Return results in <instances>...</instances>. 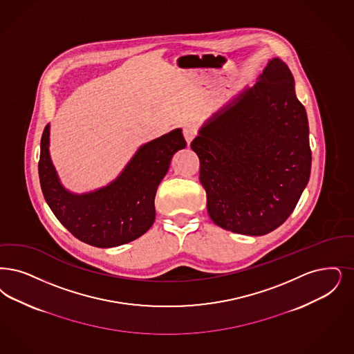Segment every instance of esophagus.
<instances>
[{"label": "esophagus", "mask_w": 354, "mask_h": 354, "mask_svg": "<svg viewBox=\"0 0 354 354\" xmlns=\"http://www.w3.org/2000/svg\"><path fill=\"white\" fill-rule=\"evenodd\" d=\"M183 134L185 141L189 145L191 142L194 141V138H195L196 134H198V124H195V122H188V124H185L183 127Z\"/></svg>", "instance_id": "1"}]
</instances>
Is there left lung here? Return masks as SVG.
I'll use <instances>...</instances> for the list:
<instances>
[{"instance_id":"1","label":"left lung","mask_w":354,"mask_h":354,"mask_svg":"<svg viewBox=\"0 0 354 354\" xmlns=\"http://www.w3.org/2000/svg\"><path fill=\"white\" fill-rule=\"evenodd\" d=\"M308 134L294 76L272 57L257 83L213 113L191 143L213 223L246 236L281 227L310 180Z\"/></svg>"}]
</instances>
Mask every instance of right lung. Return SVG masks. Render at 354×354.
Listing matches in <instances>:
<instances>
[{"label":"right lung","mask_w":354,"mask_h":354,"mask_svg":"<svg viewBox=\"0 0 354 354\" xmlns=\"http://www.w3.org/2000/svg\"><path fill=\"white\" fill-rule=\"evenodd\" d=\"M187 146L182 129L142 145L125 169L99 189L73 194L59 179L50 156V124L41 140L39 180L43 196L57 220L77 240L96 248H114L137 240L156 220V188L172 156Z\"/></svg>","instance_id":"1"}]
</instances>
